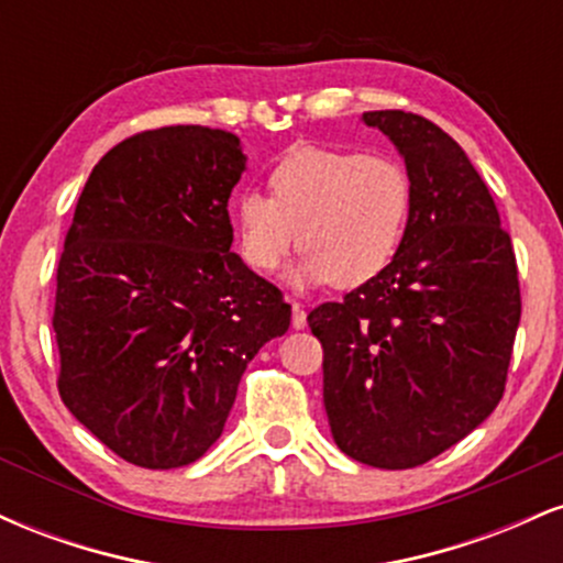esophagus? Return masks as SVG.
<instances>
[{
  "instance_id": "1",
  "label": "esophagus",
  "mask_w": 563,
  "mask_h": 563,
  "mask_svg": "<svg viewBox=\"0 0 563 563\" xmlns=\"http://www.w3.org/2000/svg\"><path fill=\"white\" fill-rule=\"evenodd\" d=\"M290 325L296 328V331H301V328H307V312H303V307L299 301H290Z\"/></svg>"
}]
</instances>
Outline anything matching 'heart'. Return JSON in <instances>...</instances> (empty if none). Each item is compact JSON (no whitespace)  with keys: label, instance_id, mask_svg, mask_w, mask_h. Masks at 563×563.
<instances>
[{"label":"heart","instance_id":"obj_1","mask_svg":"<svg viewBox=\"0 0 563 563\" xmlns=\"http://www.w3.org/2000/svg\"><path fill=\"white\" fill-rule=\"evenodd\" d=\"M412 185L389 156L335 147H296L269 172V196L232 203L238 249L256 273H275L299 241L296 286L354 288L389 267L405 238Z\"/></svg>","mask_w":563,"mask_h":563}]
</instances>
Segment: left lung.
I'll use <instances>...</instances> for the list:
<instances>
[{
	"instance_id": "obj_1",
	"label": "left lung",
	"mask_w": 563,
	"mask_h": 563,
	"mask_svg": "<svg viewBox=\"0 0 563 563\" xmlns=\"http://www.w3.org/2000/svg\"><path fill=\"white\" fill-rule=\"evenodd\" d=\"M402 153L412 209L397 256L320 303L322 402L341 452L416 468L479 426L506 391L521 294L510 235L463 147L429 119L363 113Z\"/></svg>"
}]
</instances>
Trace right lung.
I'll return each mask as SVG.
<instances>
[{"mask_svg":"<svg viewBox=\"0 0 563 563\" xmlns=\"http://www.w3.org/2000/svg\"><path fill=\"white\" fill-rule=\"evenodd\" d=\"M241 140L209 126L126 137L89 174L57 264V391L142 468L198 461L245 365L290 325L280 288L232 254Z\"/></svg>","mask_w":563,"mask_h":563,"instance_id":"right-lung-1","label":"right lung"}]
</instances>
